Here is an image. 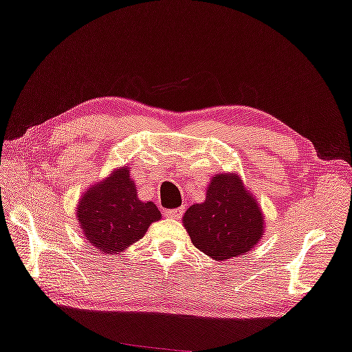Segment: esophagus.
<instances>
[{"mask_svg":"<svg viewBox=\"0 0 352 352\" xmlns=\"http://www.w3.org/2000/svg\"><path fill=\"white\" fill-rule=\"evenodd\" d=\"M182 212H184L182 207L181 209H168V210H165V217L171 218V220H177V218L182 217Z\"/></svg>","mask_w":352,"mask_h":352,"instance_id":"obj_1","label":"esophagus"}]
</instances>
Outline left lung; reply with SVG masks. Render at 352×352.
Wrapping results in <instances>:
<instances>
[{"label":"left lung","mask_w":352,"mask_h":352,"mask_svg":"<svg viewBox=\"0 0 352 352\" xmlns=\"http://www.w3.org/2000/svg\"><path fill=\"white\" fill-rule=\"evenodd\" d=\"M182 223L192 243L214 261L248 254L265 232L262 207L235 173L214 175L204 203L190 206Z\"/></svg>","instance_id":"8db88e82"}]
</instances>
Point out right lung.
Returning a JSON list of instances; mask_svg holds the SVG:
<instances>
[{"label": "right lung", "instance_id": "add662e5", "mask_svg": "<svg viewBox=\"0 0 352 352\" xmlns=\"http://www.w3.org/2000/svg\"><path fill=\"white\" fill-rule=\"evenodd\" d=\"M129 166H118L106 179L87 188L76 207L84 237L102 254H120L159 221L160 210L151 201L138 199Z\"/></svg>", "mask_w": 352, "mask_h": 352}]
</instances>
